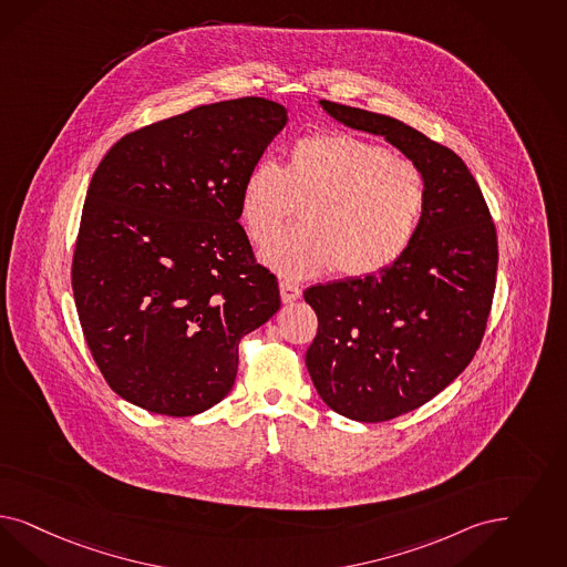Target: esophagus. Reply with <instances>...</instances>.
Masks as SVG:
<instances>
[{"label":"esophagus","mask_w":567,"mask_h":567,"mask_svg":"<svg viewBox=\"0 0 567 567\" xmlns=\"http://www.w3.org/2000/svg\"><path fill=\"white\" fill-rule=\"evenodd\" d=\"M280 297L285 303H293L301 297V289L291 282H280Z\"/></svg>","instance_id":"34e87169"}]
</instances>
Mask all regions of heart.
<instances>
[{"label": "heart", "mask_w": 567, "mask_h": 567, "mask_svg": "<svg viewBox=\"0 0 567 567\" xmlns=\"http://www.w3.org/2000/svg\"><path fill=\"white\" fill-rule=\"evenodd\" d=\"M305 203V226L277 230ZM427 207V179L406 156L364 137L329 132L299 137L282 165L259 161L245 174L238 217L264 245L266 268L285 280L337 270L350 278L383 272L409 251Z\"/></svg>", "instance_id": "b5f03b06"}]
</instances>
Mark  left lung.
Returning a JSON list of instances; mask_svg holds the SVG:
<instances>
[{"mask_svg": "<svg viewBox=\"0 0 567 567\" xmlns=\"http://www.w3.org/2000/svg\"><path fill=\"white\" fill-rule=\"evenodd\" d=\"M337 123L385 137L427 179V207L409 251L383 272L313 285L318 316L306 367L322 402L379 423L430 402L467 369L488 322L496 230L463 158L411 125L329 100Z\"/></svg>", "mask_w": 567, "mask_h": 567, "instance_id": "left-lung-1", "label": "left lung"}]
</instances>
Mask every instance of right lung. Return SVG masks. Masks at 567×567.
<instances>
[{
  "label": "right lung",
  "mask_w": 567,
  "mask_h": 567,
  "mask_svg": "<svg viewBox=\"0 0 567 567\" xmlns=\"http://www.w3.org/2000/svg\"><path fill=\"white\" fill-rule=\"evenodd\" d=\"M272 100H226L121 137L94 172L73 257L90 352L123 400L193 416L235 383L238 341L280 308L238 224L240 182L287 125Z\"/></svg>",
  "instance_id": "obj_1"
}]
</instances>
